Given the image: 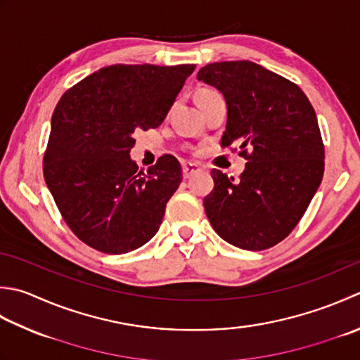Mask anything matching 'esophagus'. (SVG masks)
I'll use <instances>...</instances> for the list:
<instances>
[{
	"instance_id": "obj_1",
	"label": "esophagus",
	"mask_w": 360,
	"mask_h": 360,
	"mask_svg": "<svg viewBox=\"0 0 360 360\" xmlns=\"http://www.w3.org/2000/svg\"><path fill=\"white\" fill-rule=\"evenodd\" d=\"M198 172H200V167L196 164H192V162H187V164L182 165V174H184V179H188L190 176Z\"/></svg>"
}]
</instances>
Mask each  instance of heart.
<instances>
[{"label":"heart","instance_id":"1","mask_svg":"<svg viewBox=\"0 0 360 360\" xmlns=\"http://www.w3.org/2000/svg\"><path fill=\"white\" fill-rule=\"evenodd\" d=\"M204 91H209V90H204ZM204 91H201V94H204ZM201 94H200V95H201Z\"/></svg>","mask_w":360,"mask_h":360}]
</instances>
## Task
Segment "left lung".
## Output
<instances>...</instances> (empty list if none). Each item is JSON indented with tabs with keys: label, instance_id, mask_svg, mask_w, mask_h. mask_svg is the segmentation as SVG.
Returning a JSON list of instances; mask_svg holds the SVG:
<instances>
[{
	"label": "left lung",
	"instance_id": "left-lung-1",
	"mask_svg": "<svg viewBox=\"0 0 360 360\" xmlns=\"http://www.w3.org/2000/svg\"><path fill=\"white\" fill-rule=\"evenodd\" d=\"M198 79L226 98L221 148L238 143V156L248 160L237 181L210 172L215 186L204 198L206 215L237 248H271L300 223L323 179L325 145L315 110L297 84L250 60L209 63Z\"/></svg>",
	"mask_w": 360,
	"mask_h": 360
}]
</instances>
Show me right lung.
Wrapping results in <instances>:
<instances>
[{"mask_svg":"<svg viewBox=\"0 0 360 360\" xmlns=\"http://www.w3.org/2000/svg\"><path fill=\"white\" fill-rule=\"evenodd\" d=\"M196 65L104 67L62 95L51 118L44 178L63 221L90 248L123 255L159 231L182 182L164 154L145 173L129 151L134 132L164 122Z\"/></svg>","mask_w":360,"mask_h":360,"instance_id":"obj_1","label":"right lung"}]
</instances>
